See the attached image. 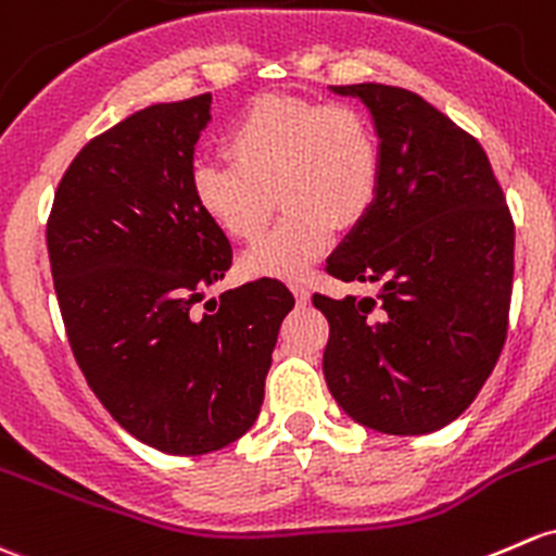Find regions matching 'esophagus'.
<instances>
[{
	"mask_svg": "<svg viewBox=\"0 0 556 556\" xmlns=\"http://www.w3.org/2000/svg\"><path fill=\"white\" fill-rule=\"evenodd\" d=\"M290 290H293V295H295L298 303H308V298H312V293H308V285L303 282L301 277L290 279Z\"/></svg>",
	"mask_w": 556,
	"mask_h": 556,
	"instance_id": "esophagus-1",
	"label": "esophagus"
}]
</instances>
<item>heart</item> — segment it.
<instances>
[{
    "label": "heart",
    "mask_w": 556,
    "mask_h": 556,
    "mask_svg": "<svg viewBox=\"0 0 556 556\" xmlns=\"http://www.w3.org/2000/svg\"><path fill=\"white\" fill-rule=\"evenodd\" d=\"M233 162L200 160L191 191L226 237H261L274 197L285 213L248 255L244 268L298 277L336 239L359 224L381 189V151L372 125L346 103L268 96L244 111L226 136Z\"/></svg>",
    "instance_id": "heart-1"
}]
</instances>
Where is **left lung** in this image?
<instances>
[{
    "mask_svg": "<svg viewBox=\"0 0 556 556\" xmlns=\"http://www.w3.org/2000/svg\"><path fill=\"white\" fill-rule=\"evenodd\" d=\"M370 109L381 189L325 271L376 295L327 298L325 381L356 424L429 434L475 402L509 330L514 220L477 138L410 90L332 87Z\"/></svg>",
    "mask_w": 556,
    "mask_h": 556,
    "instance_id": "obj_1",
    "label": "left lung"
}]
</instances>
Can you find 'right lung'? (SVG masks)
<instances>
[{
	"instance_id": "obj_1",
	"label": "right lung",
	"mask_w": 556,
	"mask_h": 556,
	"mask_svg": "<svg viewBox=\"0 0 556 556\" xmlns=\"http://www.w3.org/2000/svg\"><path fill=\"white\" fill-rule=\"evenodd\" d=\"M210 92L154 103L92 138L61 178L47 253L74 359L111 418L146 445L204 455L258 418L295 298L255 279L204 301L231 266L191 191Z\"/></svg>"
}]
</instances>
